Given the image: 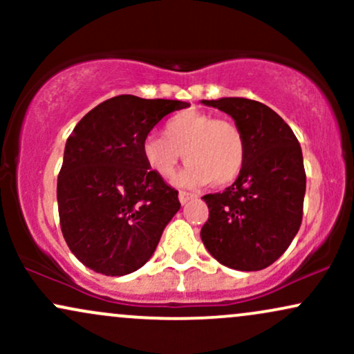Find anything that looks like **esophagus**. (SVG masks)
Returning <instances> with one entry per match:
<instances>
[{
  "label": "esophagus",
  "instance_id": "obj_1",
  "mask_svg": "<svg viewBox=\"0 0 354 354\" xmlns=\"http://www.w3.org/2000/svg\"><path fill=\"white\" fill-rule=\"evenodd\" d=\"M178 198H180V203L181 205H186L189 200H193V194L191 193H186V191H180V194H178Z\"/></svg>",
  "mask_w": 354,
  "mask_h": 354
}]
</instances>
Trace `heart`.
Wrapping results in <instances>:
<instances>
[{
  "label": "heart",
  "mask_w": 354,
  "mask_h": 354,
  "mask_svg": "<svg viewBox=\"0 0 354 354\" xmlns=\"http://www.w3.org/2000/svg\"><path fill=\"white\" fill-rule=\"evenodd\" d=\"M162 136L149 135L141 143V156L161 180L173 176L181 156L188 165L178 174L181 186H226L243 171L246 141L241 129L230 120L209 113L183 111L169 118Z\"/></svg>",
  "instance_id": "1"
}]
</instances>
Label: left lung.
Listing matches in <instances>:
<instances>
[{
	"mask_svg": "<svg viewBox=\"0 0 354 354\" xmlns=\"http://www.w3.org/2000/svg\"><path fill=\"white\" fill-rule=\"evenodd\" d=\"M234 120L246 141V161L223 193L205 194L201 228L206 250L221 265L258 271L273 265L298 233L306 191L301 146L271 108L246 98L203 100Z\"/></svg>",
	"mask_w": 354,
	"mask_h": 354,
	"instance_id": "left-lung-1",
	"label": "left lung"
}]
</instances>
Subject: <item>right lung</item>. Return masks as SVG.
<instances>
[{"mask_svg":"<svg viewBox=\"0 0 354 354\" xmlns=\"http://www.w3.org/2000/svg\"><path fill=\"white\" fill-rule=\"evenodd\" d=\"M186 106L120 95L73 129L56 196L64 241L89 270L106 276L140 270L181 208L178 191L148 169L141 143L166 115Z\"/></svg>","mask_w":354,"mask_h":354,"instance_id":"1","label":"right lung"}]
</instances>
